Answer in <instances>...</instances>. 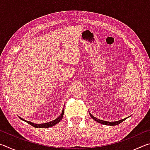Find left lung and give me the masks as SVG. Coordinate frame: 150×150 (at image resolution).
<instances>
[{
    "mask_svg": "<svg viewBox=\"0 0 150 150\" xmlns=\"http://www.w3.org/2000/svg\"><path fill=\"white\" fill-rule=\"evenodd\" d=\"M89 115L91 116V117L94 120H95L96 122H97L100 123V124H105V125H108V126H115V125H118L120 123H121L122 122H123L124 120H125L126 118H124L122 120H118V121H115V122H108V121H105V120H100V119H98L97 118L95 117V116H93L92 114L90 113L89 112Z\"/></svg>",
    "mask_w": 150,
    "mask_h": 150,
    "instance_id": "8db88e82",
    "label": "left lung"
}]
</instances>
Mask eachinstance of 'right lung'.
Listing matches in <instances>:
<instances>
[{
    "mask_svg": "<svg viewBox=\"0 0 150 150\" xmlns=\"http://www.w3.org/2000/svg\"><path fill=\"white\" fill-rule=\"evenodd\" d=\"M63 115H64V108L62 110V113H61V115L58 116L57 118H55V120H52V121H50L49 122H46V123H43V124H35L34 122H30V121H27L26 120H24V119L22 118L21 117H20L18 116L20 119H21L22 120H24L27 122L28 124H30V125L34 126V128H50V127H52V126H55V124H57V123H59V122L62 120V119L63 118Z\"/></svg>",
    "mask_w": 150,
    "mask_h": 150,
    "instance_id": "obj_1",
    "label": "right lung"
}]
</instances>
